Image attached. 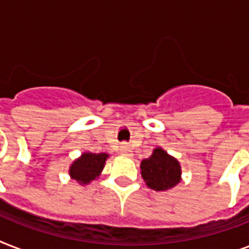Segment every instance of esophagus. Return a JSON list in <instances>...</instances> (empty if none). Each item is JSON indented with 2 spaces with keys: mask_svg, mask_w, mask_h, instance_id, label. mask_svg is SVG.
Returning <instances> with one entry per match:
<instances>
[{
  "mask_svg": "<svg viewBox=\"0 0 249 249\" xmlns=\"http://www.w3.org/2000/svg\"><path fill=\"white\" fill-rule=\"evenodd\" d=\"M120 154L124 156H130L132 155V148L129 147L128 144H123L120 147Z\"/></svg>",
  "mask_w": 249,
  "mask_h": 249,
  "instance_id": "34e87169",
  "label": "esophagus"
}]
</instances>
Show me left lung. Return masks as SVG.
Segmentation results:
<instances>
[{
    "label": "left lung",
    "instance_id": "8db88e82",
    "mask_svg": "<svg viewBox=\"0 0 249 249\" xmlns=\"http://www.w3.org/2000/svg\"><path fill=\"white\" fill-rule=\"evenodd\" d=\"M141 170L146 185L155 191H168L181 182L178 160L168 155L161 147L155 148L150 158L142 160Z\"/></svg>",
    "mask_w": 249,
    "mask_h": 249
}]
</instances>
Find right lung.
<instances>
[{"label":"right lung","mask_w":249,"mask_h":249,"mask_svg":"<svg viewBox=\"0 0 249 249\" xmlns=\"http://www.w3.org/2000/svg\"><path fill=\"white\" fill-rule=\"evenodd\" d=\"M108 154H91L84 152L70 166V176L80 185H88L102 173Z\"/></svg>","instance_id":"right-lung-1"}]
</instances>
